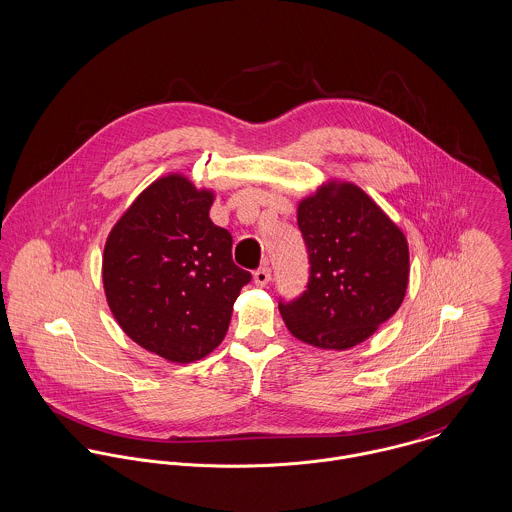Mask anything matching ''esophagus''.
<instances>
[{"instance_id":"1","label":"esophagus","mask_w":512,"mask_h":512,"mask_svg":"<svg viewBox=\"0 0 512 512\" xmlns=\"http://www.w3.org/2000/svg\"><path fill=\"white\" fill-rule=\"evenodd\" d=\"M270 278H272V274H270V268H268V266H262L260 270L254 272V283L260 285V287L266 285V283L270 281Z\"/></svg>"}]
</instances>
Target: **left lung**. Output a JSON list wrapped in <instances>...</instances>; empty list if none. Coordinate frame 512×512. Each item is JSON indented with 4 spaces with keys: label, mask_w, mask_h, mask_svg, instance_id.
<instances>
[{
    "label": "left lung",
    "mask_w": 512,
    "mask_h": 512,
    "mask_svg": "<svg viewBox=\"0 0 512 512\" xmlns=\"http://www.w3.org/2000/svg\"><path fill=\"white\" fill-rule=\"evenodd\" d=\"M311 276L305 293L279 303L287 330L323 350L368 340L397 313L409 285V242L362 187L326 180L297 203Z\"/></svg>",
    "instance_id": "8db88e82"
}]
</instances>
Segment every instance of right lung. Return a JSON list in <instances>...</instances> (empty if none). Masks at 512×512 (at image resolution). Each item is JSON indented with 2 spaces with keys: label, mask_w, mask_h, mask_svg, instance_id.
<instances>
[{
  "label": "right lung",
  "mask_w": 512,
  "mask_h": 512,
  "mask_svg": "<svg viewBox=\"0 0 512 512\" xmlns=\"http://www.w3.org/2000/svg\"><path fill=\"white\" fill-rule=\"evenodd\" d=\"M215 189L170 172L144 187L107 234V305L140 348L172 362L209 356L225 338L240 289L233 236L209 219Z\"/></svg>",
  "instance_id": "add662e5"
}]
</instances>
